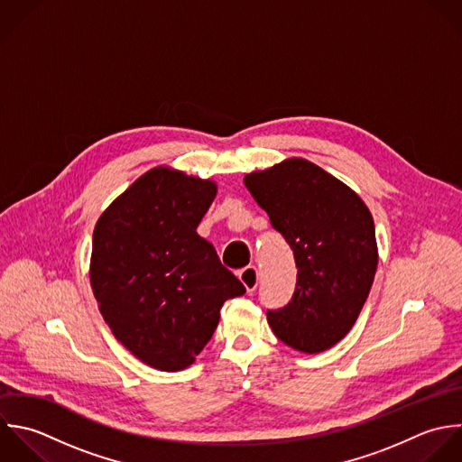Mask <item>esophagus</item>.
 Segmentation results:
<instances>
[{
	"mask_svg": "<svg viewBox=\"0 0 462 462\" xmlns=\"http://www.w3.org/2000/svg\"><path fill=\"white\" fill-rule=\"evenodd\" d=\"M237 277H239V281L243 282V286L246 288L248 293L255 291V288H257V284H259V273H257V268H255V266H246V268H243V270L237 273Z\"/></svg>",
	"mask_w": 462,
	"mask_h": 462,
	"instance_id": "34e87169",
	"label": "esophagus"
}]
</instances>
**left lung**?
Segmentation results:
<instances>
[{
  "label": "left lung",
  "mask_w": 462,
  "mask_h": 462,
  "mask_svg": "<svg viewBox=\"0 0 462 462\" xmlns=\"http://www.w3.org/2000/svg\"><path fill=\"white\" fill-rule=\"evenodd\" d=\"M245 185L299 268L288 306L266 313L272 331L300 353L331 349L355 326L376 275L371 210L351 187L304 158L250 172Z\"/></svg>",
  "instance_id": "left-lung-1"
}]
</instances>
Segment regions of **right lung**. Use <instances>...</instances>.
Returning <instances> with one entry per match:
<instances>
[{
    "instance_id": "right-lung-1",
    "label": "right lung",
    "mask_w": 462,
    "mask_h": 462,
    "mask_svg": "<svg viewBox=\"0 0 462 462\" xmlns=\"http://www.w3.org/2000/svg\"><path fill=\"white\" fill-rule=\"evenodd\" d=\"M216 194V181L158 165L97 219L93 295L115 338L152 369L192 365L225 300L246 291L196 232Z\"/></svg>"
}]
</instances>
